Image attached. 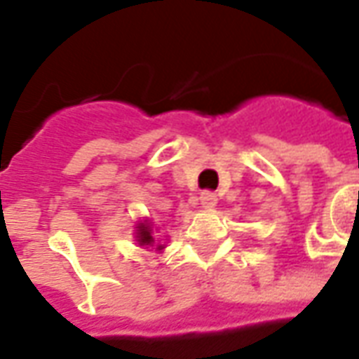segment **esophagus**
I'll return each instance as SVG.
<instances>
[{"instance_id": "34e87169", "label": "esophagus", "mask_w": 359, "mask_h": 359, "mask_svg": "<svg viewBox=\"0 0 359 359\" xmlns=\"http://www.w3.org/2000/svg\"><path fill=\"white\" fill-rule=\"evenodd\" d=\"M200 202H202V208L211 210V208H215V203H217V196L213 194V192H202Z\"/></svg>"}]
</instances>
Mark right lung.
Instances as JSON below:
<instances>
[{"label": "right lung", "instance_id": "1", "mask_svg": "<svg viewBox=\"0 0 359 359\" xmlns=\"http://www.w3.org/2000/svg\"><path fill=\"white\" fill-rule=\"evenodd\" d=\"M136 241L140 246H151L154 244V236H151V225H149V221L146 219L144 223H138L136 226ZM163 246H157V250H161Z\"/></svg>", "mask_w": 359, "mask_h": 359}]
</instances>
